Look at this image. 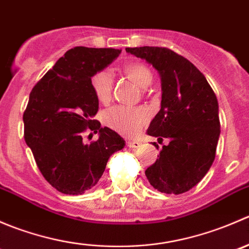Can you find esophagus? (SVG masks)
Listing matches in <instances>:
<instances>
[{
	"label": "esophagus",
	"instance_id": "1",
	"mask_svg": "<svg viewBox=\"0 0 249 249\" xmlns=\"http://www.w3.org/2000/svg\"><path fill=\"white\" fill-rule=\"evenodd\" d=\"M126 144L130 148H139L141 145V142H139V141H127Z\"/></svg>",
	"mask_w": 249,
	"mask_h": 249
}]
</instances>
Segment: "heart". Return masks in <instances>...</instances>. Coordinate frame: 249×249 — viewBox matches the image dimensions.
<instances>
[{"mask_svg": "<svg viewBox=\"0 0 249 249\" xmlns=\"http://www.w3.org/2000/svg\"><path fill=\"white\" fill-rule=\"evenodd\" d=\"M124 73L129 79L141 88H147L152 83L153 74L145 65L140 62L129 64L124 67ZM91 89L100 102L109 101L113 91L112 74L107 71L96 72L90 80ZM105 123L110 129L125 136H135L139 134L148 120V112L144 108L117 106L105 113Z\"/></svg>", "mask_w": 249, "mask_h": 249, "instance_id": "1", "label": "heart"}]
</instances>
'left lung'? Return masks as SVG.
<instances>
[{
    "label": "left lung",
    "instance_id": "obj_1",
    "mask_svg": "<svg viewBox=\"0 0 249 249\" xmlns=\"http://www.w3.org/2000/svg\"><path fill=\"white\" fill-rule=\"evenodd\" d=\"M125 50L152 65L161 80V108L147 134L169 143L145 170L147 179L166 194L188 192L205 177L215 158L220 135L215 94L189 60L167 48Z\"/></svg>",
    "mask_w": 249,
    "mask_h": 249
}]
</instances>
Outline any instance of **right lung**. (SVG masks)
Returning a JSON list of instances; mask_svg holds the SVG:
<instances>
[{
  "label": "right lung",
  "instance_id": "obj_1",
  "mask_svg": "<svg viewBox=\"0 0 249 249\" xmlns=\"http://www.w3.org/2000/svg\"><path fill=\"white\" fill-rule=\"evenodd\" d=\"M119 49L76 47L67 50L34 87L24 112L25 142L52 187L62 194L91 189L113 153L125 147L123 137L94 120L99 100L90 80L119 56ZM91 129L99 139L85 143ZM92 135V134H90Z\"/></svg>",
  "mask_w": 249,
  "mask_h": 249
}]
</instances>
